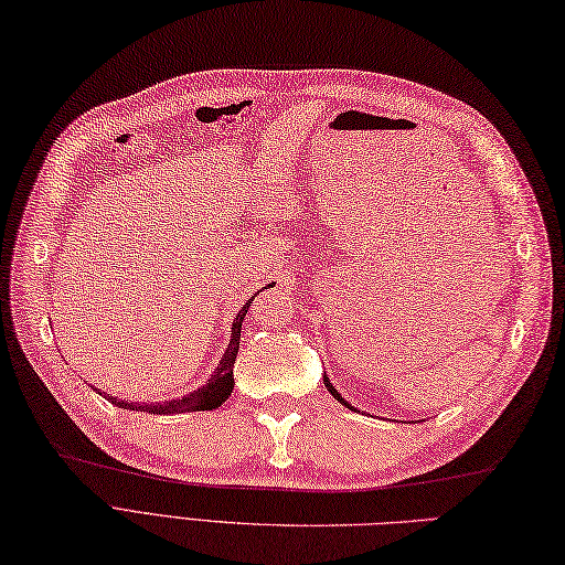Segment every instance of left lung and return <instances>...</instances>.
I'll list each match as a JSON object with an SVG mask.
<instances>
[{
	"label": "left lung",
	"instance_id": "obj_1",
	"mask_svg": "<svg viewBox=\"0 0 565 565\" xmlns=\"http://www.w3.org/2000/svg\"><path fill=\"white\" fill-rule=\"evenodd\" d=\"M326 388L330 391V395H335V397H338V401H340L342 405H348V403H345V397H342V395H340V393H338V391L333 388V383H330V381H328V376H326ZM348 407H350V405H348Z\"/></svg>",
	"mask_w": 565,
	"mask_h": 565
}]
</instances>
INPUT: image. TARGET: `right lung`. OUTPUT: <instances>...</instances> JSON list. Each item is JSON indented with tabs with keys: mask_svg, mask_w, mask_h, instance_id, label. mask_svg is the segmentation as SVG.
<instances>
[{
	"mask_svg": "<svg viewBox=\"0 0 565 565\" xmlns=\"http://www.w3.org/2000/svg\"><path fill=\"white\" fill-rule=\"evenodd\" d=\"M270 287V285H268ZM254 297L246 301L242 311L237 313V321L232 323V335H230V345L225 350V356L220 360V366L215 369V374L209 379L203 388L184 395L182 401H170V403H153V405H139V403H127V401H117V397H107L113 401V405L124 407V409H141L150 412V415H179V412H196V409H215L227 401V395L235 388V376H232V366H235L237 352H239V335H242V321L246 311H249Z\"/></svg>",
	"mask_w": 565,
	"mask_h": 565,
	"instance_id": "right-lung-1",
	"label": "right lung"
}]
</instances>
